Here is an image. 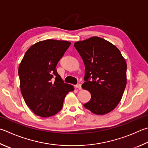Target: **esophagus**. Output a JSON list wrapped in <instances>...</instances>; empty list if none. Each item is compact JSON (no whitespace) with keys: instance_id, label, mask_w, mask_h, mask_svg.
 <instances>
[{"instance_id":"34e87169","label":"esophagus","mask_w":148,"mask_h":148,"mask_svg":"<svg viewBox=\"0 0 148 148\" xmlns=\"http://www.w3.org/2000/svg\"><path fill=\"white\" fill-rule=\"evenodd\" d=\"M76 87L77 88H78V89L81 90V89H82V85H81V84H77V85H76Z\"/></svg>"}]
</instances>
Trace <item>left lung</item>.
I'll return each instance as SVG.
<instances>
[{
    "mask_svg": "<svg viewBox=\"0 0 148 148\" xmlns=\"http://www.w3.org/2000/svg\"><path fill=\"white\" fill-rule=\"evenodd\" d=\"M74 46L85 65L82 88L91 95L83 106L94 114L109 113L119 105L127 83L125 59L116 47L99 37L76 42Z\"/></svg>",
    "mask_w": 148,
    "mask_h": 148,
    "instance_id": "obj_1",
    "label": "left lung"
}]
</instances>
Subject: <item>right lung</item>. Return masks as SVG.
I'll list each match as a JSON object with an SVG mask.
<instances>
[{
	"label": "right lung",
	"instance_id": "obj_1",
	"mask_svg": "<svg viewBox=\"0 0 148 148\" xmlns=\"http://www.w3.org/2000/svg\"><path fill=\"white\" fill-rule=\"evenodd\" d=\"M71 42L47 39L28 48L18 66L20 88L25 103L37 116L49 117L62 109L74 87L65 83L56 71Z\"/></svg>",
	"mask_w": 148,
	"mask_h": 148
}]
</instances>
